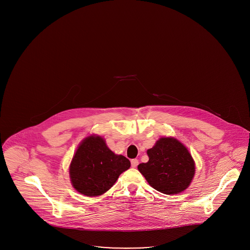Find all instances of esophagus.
<instances>
[{
  "label": "esophagus",
  "mask_w": 250,
  "mask_h": 250,
  "mask_svg": "<svg viewBox=\"0 0 250 250\" xmlns=\"http://www.w3.org/2000/svg\"><path fill=\"white\" fill-rule=\"evenodd\" d=\"M138 165H139V160L138 159H132L131 160V166H132V167H137Z\"/></svg>",
  "instance_id": "1"
}]
</instances>
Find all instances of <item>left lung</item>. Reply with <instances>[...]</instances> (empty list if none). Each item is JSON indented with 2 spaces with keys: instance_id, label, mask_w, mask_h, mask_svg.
Returning a JSON list of instances; mask_svg holds the SVG:
<instances>
[{
  "instance_id": "1",
  "label": "left lung",
  "mask_w": 250,
  "mask_h": 250,
  "mask_svg": "<svg viewBox=\"0 0 250 250\" xmlns=\"http://www.w3.org/2000/svg\"><path fill=\"white\" fill-rule=\"evenodd\" d=\"M149 161L138 169L149 185L167 195L186 190L195 175V162L188 148L171 137L160 138L147 150Z\"/></svg>"
}]
</instances>
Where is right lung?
<instances>
[{"mask_svg":"<svg viewBox=\"0 0 250 250\" xmlns=\"http://www.w3.org/2000/svg\"><path fill=\"white\" fill-rule=\"evenodd\" d=\"M130 167V161L124 155H115L100 136L91 135L79 145L69 166L73 188L88 197L107 192Z\"/></svg>","mask_w":250,"mask_h":250,"instance_id":"obj_1","label":"right lung"}]
</instances>
